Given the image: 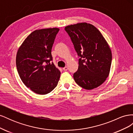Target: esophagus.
Segmentation results:
<instances>
[{"instance_id":"obj_1","label":"esophagus","mask_w":133,"mask_h":133,"mask_svg":"<svg viewBox=\"0 0 133 133\" xmlns=\"http://www.w3.org/2000/svg\"><path fill=\"white\" fill-rule=\"evenodd\" d=\"M63 70H64V71H66V70H68V67H67V66H65V67L63 68Z\"/></svg>"}]
</instances>
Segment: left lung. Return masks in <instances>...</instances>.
<instances>
[{
  "mask_svg": "<svg viewBox=\"0 0 133 133\" xmlns=\"http://www.w3.org/2000/svg\"><path fill=\"white\" fill-rule=\"evenodd\" d=\"M79 59L73 78L78 85L93 89L105 81L110 73L112 54L106 40L94 25L80 23L65 26Z\"/></svg>",
  "mask_w": 133,
  "mask_h": 133,
  "instance_id": "obj_1",
  "label": "left lung"
}]
</instances>
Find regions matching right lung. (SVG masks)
Instances as JSON below:
<instances>
[{
	"mask_svg": "<svg viewBox=\"0 0 133 133\" xmlns=\"http://www.w3.org/2000/svg\"><path fill=\"white\" fill-rule=\"evenodd\" d=\"M59 28L32 32L19 47L16 57L19 75L24 85L35 93H49L57 86L60 71L55 67L51 48Z\"/></svg>",
	"mask_w": 133,
	"mask_h": 133,
	"instance_id": "right-lung-1",
	"label": "right lung"
}]
</instances>
